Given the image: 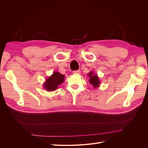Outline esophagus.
<instances>
[{
    "label": "esophagus",
    "instance_id": "34e87169",
    "mask_svg": "<svg viewBox=\"0 0 148 148\" xmlns=\"http://www.w3.org/2000/svg\"><path fill=\"white\" fill-rule=\"evenodd\" d=\"M73 73L75 74H79L80 73V71L79 70H75L73 71Z\"/></svg>",
    "mask_w": 148,
    "mask_h": 148
}]
</instances>
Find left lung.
<instances>
[{
  "label": "left lung",
  "mask_w": 148,
  "mask_h": 148,
  "mask_svg": "<svg viewBox=\"0 0 148 148\" xmlns=\"http://www.w3.org/2000/svg\"><path fill=\"white\" fill-rule=\"evenodd\" d=\"M88 75L89 78H90V79H89V83L92 84L94 88L99 87L100 83L99 81V78H98L97 75H94V73L91 71L90 73H89Z\"/></svg>",
  "instance_id": "1"
}]
</instances>
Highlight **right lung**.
I'll return each instance as SVG.
<instances>
[{
    "label": "right lung",
    "mask_w": 148,
    "mask_h": 148,
    "mask_svg": "<svg viewBox=\"0 0 148 148\" xmlns=\"http://www.w3.org/2000/svg\"><path fill=\"white\" fill-rule=\"evenodd\" d=\"M65 76L59 72H54L46 80L44 87L47 91H54L60 84L64 82Z\"/></svg>",
    "instance_id": "1"
}]
</instances>
